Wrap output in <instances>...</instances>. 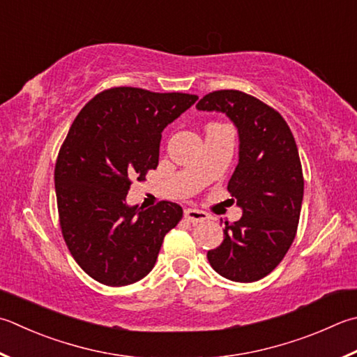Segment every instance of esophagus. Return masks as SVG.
<instances>
[{
    "mask_svg": "<svg viewBox=\"0 0 357 357\" xmlns=\"http://www.w3.org/2000/svg\"><path fill=\"white\" fill-rule=\"evenodd\" d=\"M185 218L192 222V224H199V222H205L210 219V214L202 210H196V208H188V210H185Z\"/></svg>",
    "mask_w": 357,
    "mask_h": 357,
    "instance_id": "34e87169",
    "label": "esophagus"
}]
</instances>
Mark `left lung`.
Listing matches in <instances>:
<instances>
[{
    "mask_svg": "<svg viewBox=\"0 0 357 357\" xmlns=\"http://www.w3.org/2000/svg\"><path fill=\"white\" fill-rule=\"evenodd\" d=\"M196 109L225 113L239 133V161L227 190L242 218L225 222L224 241L206 258L222 277L258 281L280 264L297 234L305 188L297 144L277 110L239 90L208 93Z\"/></svg>",
    "mask_w": 357,
    "mask_h": 357,
    "instance_id": "left-lung-1",
    "label": "left lung"
}]
</instances>
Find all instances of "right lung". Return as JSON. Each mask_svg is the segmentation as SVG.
Here are the masks:
<instances>
[{"mask_svg":"<svg viewBox=\"0 0 357 357\" xmlns=\"http://www.w3.org/2000/svg\"><path fill=\"white\" fill-rule=\"evenodd\" d=\"M196 95L115 86L93 98L59 151L54 171L59 220L73 258L105 286L137 283L149 273L165 234L183 210L163 200L129 206L132 180L158 166L161 132Z\"/></svg>","mask_w":357,"mask_h":357,"instance_id":"add662e5","label":"right lung"}]
</instances>
